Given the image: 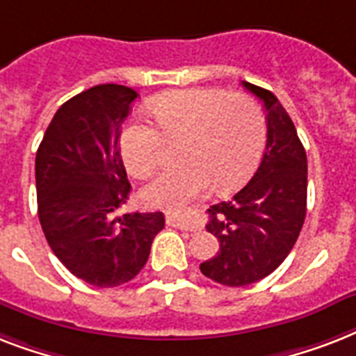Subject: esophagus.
<instances>
[{
    "label": "esophagus",
    "instance_id": "obj_1",
    "mask_svg": "<svg viewBox=\"0 0 356 356\" xmlns=\"http://www.w3.org/2000/svg\"><path fill=\"white\" fill-rule=\"evenodd\" d=\"M167 224L178 229H186V232H196L200 229L198 218L189 215V213H167Z\"/></svg>",
    "mask_w": 356,
    "mask_h": 356
}]
</instances>
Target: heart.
Masks as SVG:
<instances>
[{
	"label": "heart",
	"instance_id": "b5f03b06",
	"mask_svg": "<svg viewBox=\"0 0 356 356\" xmlns=\"http://www.w3.org/2000/svg\"><path fill=\"white\" fill-rule=\"evenodd\" d=\"M150 112L165 138H184L186 163L163 170L143 189V200L154 207L184 206L206 195L213 186L229 193L255 169L264 145V115L246 93L217 88H189L150 101ZM161 134L141 119L124 127L119 149L130 175L149 178L161 163Z\"/></svg>",
	"mask_w": 356,
	"mask_h": 356
}]
</instances>
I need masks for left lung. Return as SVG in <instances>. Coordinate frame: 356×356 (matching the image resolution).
I'll return each instance as SVG.
<instances>
[{
  "mask_svg": "<svg viewBox=\"0 0 356 356\" xmlns=\"http://www.w3.org/2000/svg\"><path fill=\"white\" fill-rule=\"evenodd\" d=\"M243 86L263 101L266 149L252 180L207 209V232L220 243L202 274L227 286H246L270 275L294 248L307 213V154L291 115L274 93Z\"/></svg>",
  "mask_w": 356,
  "mask_h": 356,
  "instance_id": "1",
  "label": "left lung"
}]
</instances>
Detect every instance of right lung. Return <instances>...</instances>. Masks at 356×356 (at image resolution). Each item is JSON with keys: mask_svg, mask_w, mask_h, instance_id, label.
Segmentation results:
<instances>
[{"mask_svg": "<svg viewBox=\"0 0 356 356\" xmlns=\"http://www.w3.org/2000/svg\"><path fill=\"white\" fill-rule=\"evenodd\" d=\"M138 93L99 84L65 101L36 152L38 217L51 250L79 280L112 289L143 268L163 213H124L130 181L119 138Z\"/></svg>", "mask_w": 356, "mask_h": 356, "instance_id": "1", "label": "right lung"}]
</instances>
